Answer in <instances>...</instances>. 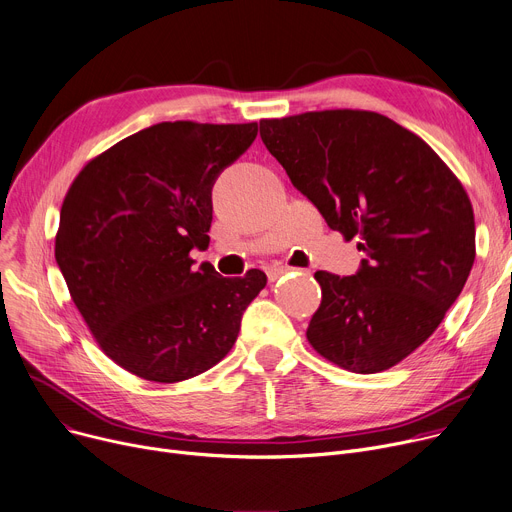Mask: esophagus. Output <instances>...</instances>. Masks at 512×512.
Here are the masks:
<instances>
[{
    "label": "esophagus",
    "instance_id": "esophagus-1",
    "mask_svg": "<svg viewBox=\"0 0 512 512\" xmlns=\"http://www.w3.org/2000/svg\"><path fill=\"white\" fill-rule=\"evenodd\" d=\"M290 271H294V267H271V269L267 271V278H269V282H276V280H280L282 276L290 274Z\"/></svg>",
    "mask_w": 512,
    "mask_h": 512
}]
</instances>
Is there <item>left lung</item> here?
<instances>
[{"mask_svg": "<svg viewBox=\"0 0 512 512\" xmlns=\"http://www.w3.org/2000/svg\"><path fill=\"white\" fill-rule=\"evenodd\" d=\"M265 148L329 228L360 238L354 276L317 271L306 339L329 362L381 372L420 348L461 294L475 259L471 201L440 156L372 111L261 119Z\"/></svg>", "mask_w": 512, "mask_h": 512, "instance_id": "obj_1", "label": "left lung"}]
</instances>
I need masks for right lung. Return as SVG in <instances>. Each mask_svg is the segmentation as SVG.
<instances>
[{"label": "right lung", "instance_id": "add662e5", "mask_svg": "<svg viewBox=\"0 0 512 512\" xmlns=\"http://www.w3.org/2000/svg\"><path fill=\"white\" fill-rule=\"evenodd\" d=\"M257 138V123L164 121L92 158L61 206L55 259L96 344L154 383L216 366L267 278L193 267L208 249L212 187Z\"/></svg>", "mask_w": 512, "mask_h": 512}]
</instances>
